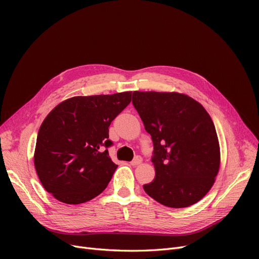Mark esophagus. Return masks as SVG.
Segmentation results:
<instances>
[{
  "label": "esophagus",
  "instance_id": "34e87169",
  "mask_svg": "<svg viewBox=\"0 0 259 259\" xmlns=\"http://www.w3.org/2000/svg\"><path fill=\"white\" fill-rule=\"evenodd\" d=\"M142 161H143V159H142V158H140V156H139V155H137V156H136V158H135L134 160H133V161L131 162V164H132V165H133V166H136V165H139V164H140V163H142Z\"/></svg>",
  "mask_w": 259,
  "mask_h": 259
}]
</instances>
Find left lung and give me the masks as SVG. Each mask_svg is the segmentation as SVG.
<instances>
[{
    "label": "left lung",
    "mask_w": 259,
    "mask_h": 259,
    "mask_svg": "<svg viewBox=\"0 0 259 259\" xmlns=\"http://www.w3.org/2000/svg\"><path fill=\"white\" fill-rule=\"evenodd\" d=\"M133 105L153 142L155 177L144 189L173 208L190 206L210 190L221 166L215 125L200 103L176 92H134Z\"/></svg>",
    "instance_id": "1"
}]
</instances>
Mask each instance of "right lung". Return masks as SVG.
<instances>
[{
	"mask_svg": "<svg viewBox=\"0 0 259 259\" xmlns=\"http://www.w3.org/2000/svg\"><path fill=\"white\" fill-rule=\"evenodd\" d=\"M131 99L132 92L75 96L45 117L33 160L38 179L55 199L81 204L106 189L117 167L108 152L109 126Z\"/></svg>",
	"mask_w": 259,
	"mask_h": 259,
	"instance_id": "1",
	"label": "right lung"
}]
</instances>
